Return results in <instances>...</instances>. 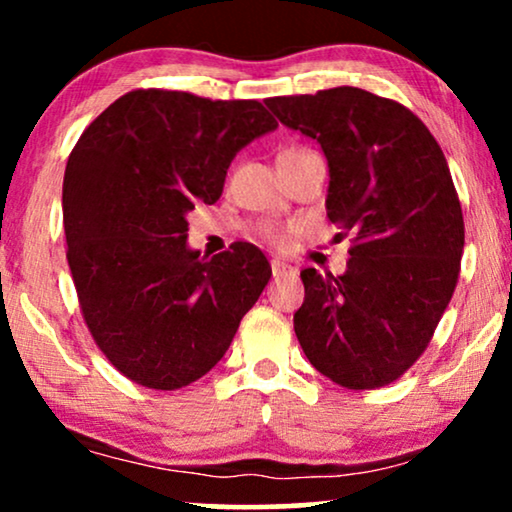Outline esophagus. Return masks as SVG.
I'll use <instances>...</instances> for the list:
<instances>
[{
	"mask_svg": "<svg viewBox=\"0 0 512 512\" xmlns=\"http://www.w3.org/2000/svg\"><path fill=\"white\" fill-rule=\"evenodd\" d=\"M272 265V275L275 277H286V275H296V270L291 268L289 263H284V261H272L270 263Z\"/></svg>",
	"mask_w": 512,
	"mask_h": 512,
	"instance_id": "esophagus-1",
	"label": "esophagus"
}]
</instances>
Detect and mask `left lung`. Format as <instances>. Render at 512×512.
I'll use <instances>...</instances> for the list:
<instances>
[{"label": "left lung", "mask_w": 512, "mask_h": 512, "mask_svg": "<svg viewBox=\"0 0 512 512\" xmlns=\"http://www.w3.org/2000/svg\"><path fill=\"white\" fill-rule=\"evenodd\" d=\"M265 104L319 142L326 214L354 242L342 275L300 272V347L342 387H384L422 356L457 286L464 216L450 167L410 109L368 90L340 86Z\"/></svg>", "instance_id": "obj_1"}]
</instances>
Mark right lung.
Wrapping results in <instances>:
<instances>
[{
  "mask_svg": "<svg viewBox=\"0 0 512 512\" xmlns=\"http://www.w3.org/2000/svg\"><path fill=\"white\" fill-rule=\"evenodd\" d=\"M277 128L256 100L132 90L88 125L62 184L67 261L83 319L132 382L181 389L207 375L272 277L237 242L188 247L186 214L214 205L237 151Z\"/></svg>",
  "mask_w": 512,
  "mask_h": 512,
  "instance_id": "add662e5",
  "label": "right lung"
}]
</instances>
